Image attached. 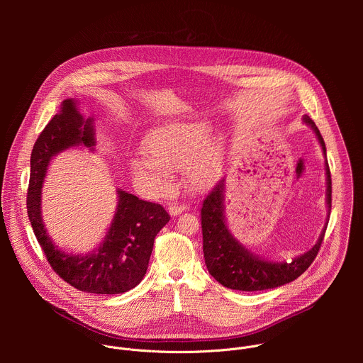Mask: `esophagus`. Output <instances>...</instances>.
I'll list each match as a JSON object with an SVG mask.
<instances>
[{
  "label": "esophagus",
  "mask_w": 363,
  "mask_h": 363,
  "mask_svg": "<svg viewBox=\"0 0 363 363\" xmlns=\"http://www.w3.org/2000/svg\"><path fill=\"white\" fill-rule=\"evenodd\" d=\"M169 214L171 216H179L181 213H184V211H186L188 210V205L186 203H178V202H174V203H171L169 205Z\"/></svg>",
  "instance_id": "esophagus-1"
}]
</instances>
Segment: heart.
Wrapping results in <instances>:
<instances>
[{
    "instance_id": "b5f03b06",
    "label": "heart",
    "mask_w": 363,
    "mask_h": 363,
    "mask_svg": "<svg viewBox=\"0 0 363 363\" xmlns=\"http://www.w3.org/2000/svg\"><path fill=\"white\" fill-rule=\"evenodd\" d=\"M211 133L205 119L164 123L145 138V153L132 158L130 168L157 192L168 188L172 171L182 169L192 186L203 189L217 181L223 168V142L210 139Z\"/></svg>"
}]
</instances>
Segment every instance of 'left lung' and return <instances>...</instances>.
<instances>
[{"label": "left lung", "instance_id": "obj_1", "mask_svg": "<svg viewBox=\"0 0 363 363\" xmlns=\"http://www.w3.org/2000/svg\"><path fill=\"white\" fill-rule=\"evenodd\" d=\"M303 121L313 128L316 136L326 155L325 140L308 116ZM328 162V161H326ZM328 175V206L332 208V178L326 164ZM201 227H202V248L206 269L210 274L224 287L241 291H258L280 287L296 280L315 262L325 238L322 231L319 241L303 255L294 258L291 263H272L262 260L260 257L251 254L244 248L228 231L224 218V179L218 181L211 192L205 196L201 206Z\"/></svg>", "mask_w": 363, "mask_h": 363}]
</instances>
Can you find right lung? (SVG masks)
I'll use <instances>...</instances> for the list:
<instances>
[{"instance_id": "1", "label": "right lung", "mask_w": 363, "mask_h": 363, "mask_svg": "<svg viewBox=\"0 0 363 363\" xmlns=\"http://www.w3.org/2000/svg\"><path fill=\"white\" fill-rule=\"evenodd\" d=\"M77 145L94 146V132L91 119L84 121L76 101L67 99L59 115L45 125L31 152L27 192L28 218L48 264L60 279L86 293H125L142 281L155 237L171 217L161 203L143 201L119 189L116 214L100 247L86 255L60 251L51 242L43 225L41 185L50 160L59 152Z\"/></svg>"}]
</instances>
